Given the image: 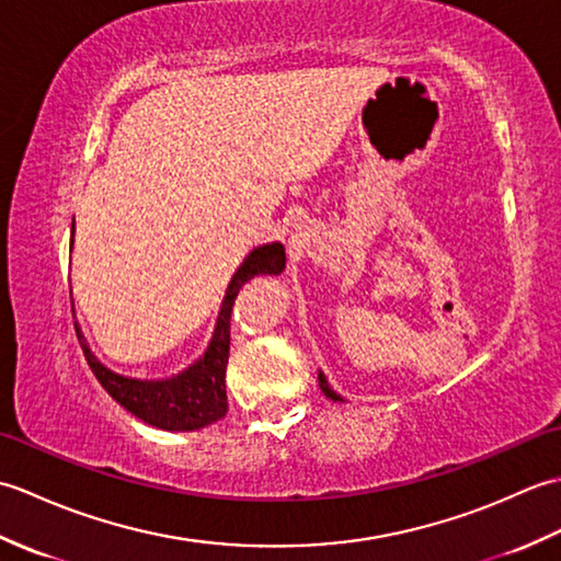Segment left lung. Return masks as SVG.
<instances>
[{"instance_id":"obj_1","label":"left lung","mask_w":561,"mask_h":561,"mask_svg":"<svg viewBox=\"0 0 561 561\" xmlns=\"http://www.w3.org/2000/svg\"><path fill=\"white\" fill-rule=\"evenodd\" d=\"M318 383H320V390H323V392H325V398H330V400H335V402H344V400H342V398L337 396V392L330 388V383H328V378L323 376V371H320V374H318Z\"/></svg>"}]
</instances>
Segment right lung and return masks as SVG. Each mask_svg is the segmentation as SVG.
Returning a JSON list of instances; mask_svg holds the SVG:
<instances>
[{
	"instance_id": "1",
	"label": "right lung",
	"mask_w": 561,
	"mask_h": 561,
	"mask_svg": "<svg viewBox=\"0 0 561 561\" xmlns=\"http://www.w3.org/2000/svg\"><path fill=\"white\" fill-rule=\"evenodd\" d=\"M284 262H287V257H284L282 243L260 245L243 260V265L231 277L229 289H226L217 328H214L205 356L173 378L139 380L113 374L111 368H105L91 354L81 330L75 325L93 376L108 390V396L117 404H123L127 412H133L137 420L165 428V432H197V428L221 420L229 410V402H226V364H229L231 350V311L236 296L243 289V284L257 277V274H279L284 270Z\"/></svg>"
}]
</instances>
